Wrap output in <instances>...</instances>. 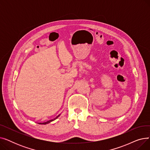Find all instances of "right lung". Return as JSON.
I'll list each match as a JSON object with an SVG mask.
<instances>
[{
  "label": "right lung",
  "mask_w": 150,
  "mask_h": 150,
  "mask_svg": "<svg viewBox=\"0 0 150 150\" xmlns=\"http://www.w3.org/2000/svg\"><path fill=\"white\" fill-rule=\"evenodd\" d=\"M59 115H60V114H59V115H58L56 118H54V119H52V120H49V121H47V122H44V123H39V124H40V125H46V124H48V123H50L51 122H52V121H53V120H56Z\"/></svg>",
  "instance_id": "1"
}]
</instances>
